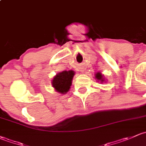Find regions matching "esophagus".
<instances>
[{"instance_id":"1","label":"esophagus","mask_w":146,"mask_h":146,"mask_svg":"<svg viewBox=\"0 0 146 146\" xmlns=\"http://www.w3.org/2000/svg\"><path fill=\"white\" fill-rule=\"evenodd\" d=\"M81 72L84 74V73H85V70H81Z\"/></svg>"}]
</instances>
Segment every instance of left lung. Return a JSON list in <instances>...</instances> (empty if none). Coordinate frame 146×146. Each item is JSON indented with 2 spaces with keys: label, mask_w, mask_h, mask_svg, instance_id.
Instances as JSON below:
<instances>
[{
  "label": "left lung",
  "mask_w": 146,
  "mask_h": 146,
  "mask_svg": "<svg viewBox=\"0 0 146 146\" xmlns=\"http://www.w3.org/2000/svg\"><path fill=\"white\" fill-rule=\"evenodd\" d=\"M96 79H97V82H100V83H103V82H106V79L103 77V75L100 72H97L95 76Z\"/></svg>",
  "instance_id": "left-lung-1"
}]
</instances>
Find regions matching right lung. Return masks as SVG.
<instances>
[{"mask_svg": "<svg viewBox=\"0 0 146 146\" xmlns=\"http://www.w3.org/2000/svg\"><path fill=\"white\" fill-rule=\"evenodd\" d=\"M74 74L75 72L73 70H64L57 74L51 82L55 91L61 94H67L70 91Z\"/></svg>", "mask_w": 146, "mask_h": 146, "instance_id": "right-lung-1", "label": "right lung"}]
</instances>
